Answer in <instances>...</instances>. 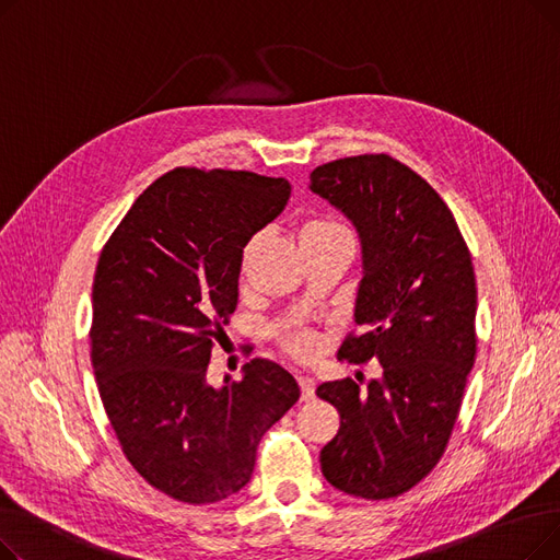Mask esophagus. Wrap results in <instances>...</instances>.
<instances>
[{
  "instance_id": "obj_1",
  "label": "esophagus",
  "mask_w": 560,
  "mask_h": 560,
  "mask_svg": "<svg viewBox=\"0 0 560 560\" xmlns=\"http://www.w3.org/2000/svg\"><path fill=\"white\" fill-rule=\"evenodd\" d=\"M298 384H300V390H302V399H304V401H308V399L315 397V381H313L311 376L300 374V376H298Z\"/></svg>"
}]
</instances>
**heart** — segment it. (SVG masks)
<instances>
[{
	"mask_svg": "<svg viewBox=\"0 0 560 560\" xmlns=\"http://www.w3.org/2000/svg\"><path fill=\"white\" fill-rule=\"evenodd\" d=\"M300 241L302 245H319V243H331V241H351L349 229L331 218V215H315L308 218L300 229ZM279 338L283 347L300 359H311L317 354V338L313 331L302 327H279Z\"/></svg>",
	"mask_w": 560,
	"mask_h": 560,
	"instance_id": "heart-1",
	"label": "heart"
}]
</instances>
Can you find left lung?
<instances>
[{
    "instance_id": "obj_1",
    "label": "left lung",
    "mask_w": 560,
    "mask_h": 560,
    "mask_svg": "<svg viewBox=\"0 0 560 560\" xmlns=\"http://www.w3.org/2000/svg\"><path fill=\"white\" fill-rule=\"evenodd\" d=\"M311 190L357 224L363 279L338 359L376 361L381 378L327 381L340 413L319 452L325 479L361 499H393L443 458L477 357V281L467 243L424 179L388 154L347 156L311 172Z\"/></svg>"
}]
</instances>
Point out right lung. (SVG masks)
<instances>
[{
	"mask_svg": "<svg viewBox=\"0 0 560 560\" xmlns=\"http://www.w3.org/2000/svg\"><path fill=\"white\" fill-rule=\"evenodd\" d=\"M290 197L247 170L174 167L106 241L93 283L91 361L136 472L184 504H215L254 472L260 438L300 399L295 376L254 359L222 390L211 351L238 304L243 247Z\"/></svg>",
	"mask_w": 560,
	"mask_h": 560,
	"instance_id": "right-lung-1",
	"label": "right lung"
}]
</instances>
